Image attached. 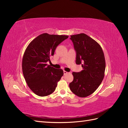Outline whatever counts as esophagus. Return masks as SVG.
Masks as SVG:
<instances>
[{"label":"esophagus","instance_id":"obj_1","mask_svg":"<svg viewBox=\"0 0 128 128\" xmlns=\"http://www.w3.org/2000/svg\"><path fill=\"white\" fill-rule=\"evenodd\" d=\"M64 75H66V74H67L68 73L67 72H66V71H65V70H64Z\"/></svg>","mask_w":128,"mask_h":128}]
</instances>
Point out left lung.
<instances>
[{
	"instance_id": "8db88e82",
	"label": "left lung",
	"mask_w": 128,
	"mask_h": 128,
	"mask_svg": "<svg viewBox=\"0 0 128 128\" xmlns=\"http://www.w3.org/2000/svg\"><path fill=\"white\" fill-rule=\"evenodd\" d=\"M76 51V64H82L83 70L73 72L74 80L69 83L70 90L80 97L92 94L102 83L106 68L105 59L100 45L84 33L70 36Z\"/></svg>"
}]
</instances>
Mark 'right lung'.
<instances>
[{"mask_svg": "<svg viewBox=\"0 0 128 128\" xmlns=\"http://www.w3.org/2000/svg\"><path fill=\"white\" fill-rule=\"evenodd\" d=\"M68 36L40 34L26 48L22 59V72L27 85L34 94L47 96L55 91L58 82L64 75L61 69H56L46 64L54 55L57 46Z\"/></svg>", "mask_w": 128, "mask_h": 128, "instance_id": "right-lung-1", "label": "right lung"}]
</instances>
